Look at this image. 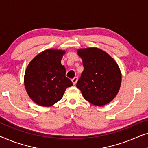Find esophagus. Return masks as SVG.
Instances as JSON below:
<instances>
[{
	"label": "esophagus",
	"mask_w": 148,
	"mask_h": 148,
	"mask_svg": "<svg viewBox=\"0 0 148 148\" xmlns=\"http://www.w3.org/2000/svg\"><path fill=\"white\" fill-rule=\"evenodd\" d=\"M77 81H78V77H75L73 79H72V82H73V84L74 85H75L77 84Z\"/></svg>",
	"instance_id": "1"
}]
</instances>
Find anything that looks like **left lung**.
Masks as SVG:
<instances>
[{
	"mask_svg": "<svg viewBox=\"0 0 148 148\" xmlns=\"http://www.w3.org/2000/svg\"><path fill=\"white\" fill-rule=\"evenodd\" d=\"M84 70L77 83V88L85 100L95 106L110 102L120 90L122 75L114 58L98 48H80Z\"/></svg>",
	"mask_w": 148,
	"mask_h": 148,
	"instance_id": "8db88e82",
	"label": "left lung"
}]
</instances>
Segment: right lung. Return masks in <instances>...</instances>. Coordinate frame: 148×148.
Here are the masks:
<instances>
[{
	"instance_id": "obj_1",
	"label": "right lung",
	"mask_w": 148,
	"mask_h": 148,
	"mask_svg": "<svg viewBox=\"0 0 148 148\" xmlns=\"http://www.w3.org/2000/svg\"><path fill=\"white\" fill-rule=\"evenodd\" d=\"M64 50L48 49L36 56L28 64L24 85L29 98L42 106L49 107L60 100L73 83L65 76L61 59Z\"/></svg>"
}]
</instances>
